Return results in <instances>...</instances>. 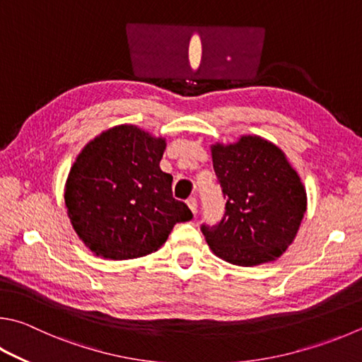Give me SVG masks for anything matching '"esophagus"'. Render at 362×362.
<instances>
[{"label":"esophagus","mask_w":362,"mask_h":362,"mask_svg":"<svg viewBox=\"0 0 362 362\" xmlns=\"http://www.w3.org/2000/svg\"><path fill=\"white\" fill-rule=\"evenodd\" d=\"M187 204H188L189 210H192L193 214H196V210H198V199H196L194 196H192V198H188V199H187Z\"/></svg>","instance_id":"esophagus-1"}]
</instances>
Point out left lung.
Masks as SVG:
<instances>
[{
  "instance_id": "8db88e82",
  "label": "left lung",
  "mask_w": 362,
  "mask_h": 362,
  "mask_svg": "<svg viewBox=\"0 0 362 362\" xmlns=\"http://www.w3.org/2000/svg\"><path fill=\"white\" fill-rule=\"evenodd\" d=\"M225 194L218 226H202L210 250L235 266L272 262L293 244L307 210V193L284 150L261 136L244 134L210 146Z\"/></svg>"
}]
</instances>
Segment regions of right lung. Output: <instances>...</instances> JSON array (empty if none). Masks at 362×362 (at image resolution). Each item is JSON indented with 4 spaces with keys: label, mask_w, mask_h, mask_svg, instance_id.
<instances>
[{
    "label": "right lung",
    "mask_w": 362,
    "mask_h": 362,
    "mask_svg": "<svg viewBox=\"0 0 362 362\" xmlns=\"http://www.w3.org/2000/svg\"><path fill=\"white\" fill-rule=\"evenodd\" d=\"M166 137L136 124H117L98 134L77 155L64 183L72 229L104 259H133L158 250L175 223L193 218L173 198V175L160 161Z\"/></svg>",
    "instance_id": "1"
}]
</instances>
